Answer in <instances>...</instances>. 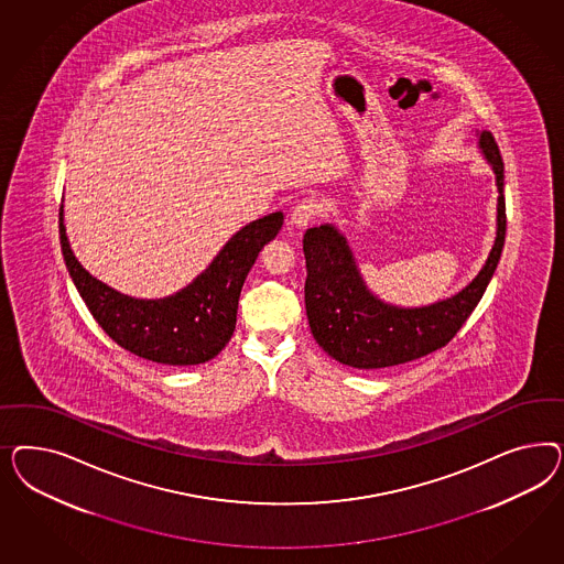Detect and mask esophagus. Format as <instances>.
<instances>
[{
    "label": "esophagus",
    "instance_id": "esophagus-1",
    "mask_svg": "<svg viewBox=\"0 0 564 564\" xmlns=\"http://www.w3.org/2000/svg\"><path fill=\"white\" fill-rule=\"evenodd\" d=\"M323 213V203L316 196H306L291 210V223L295 227H306L312 221H316Z\"/></svg>",
    "mask_w": 564,
    "mask_h": 564
}]
</instances>
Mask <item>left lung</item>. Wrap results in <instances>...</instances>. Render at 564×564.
Here are the masks:
<instances>
[{
	"mask_svg": "<svg viewBox=\"0 0 564 564\" xmlns=\"http://www.w3.org/2000/svg\"><path fill=\"white\" fill-rule=\"evenodd\" d=\"M479 149L492 165L498 186L495 246L478 276L453 297L422 307L384 304L366 288L347 239L333 225L307 229V323L330 358L359 370L424 358L451 341L476 310L498 267L507 234L505 163L490 132L479 134Z\"/></svg>",
	"mask_w": 564,
	"mask_h": 564,
	"instance_id": "obj_1",
	"label": "left lung"
}]
</instances>
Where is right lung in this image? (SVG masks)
<instances>
[{
    "label": "right lung",
    "mask_w": 564,
    "mask_h": 564,
    "mask_svg": "<svg viewBox=\"0 0 564 564\" xmlns=\"http://www.w3.org/2000/svg\"><path fill=\"white\" fill-rule=\"evenodd\" d=\"M283 213L241 227L188 288L163 300H137L107 288L69 250L59 210V241L69 276L102 330L130 354L167 366H196L219 356L238 318L239 293L258 252L279 234Z\"/></svg>",
    "instance_id": "1"
}]
</instances>
